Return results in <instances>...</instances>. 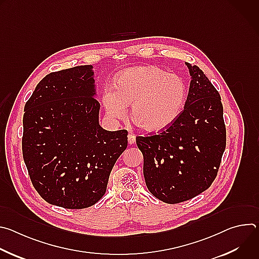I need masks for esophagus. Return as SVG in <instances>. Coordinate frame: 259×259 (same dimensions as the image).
I'll use <instances>...</instances> for the list:
<instances>
[{
  "mask_svg": "<svg viewBox=\"0 0 259 259\" xmlns=\"http://www.w3.org/2000/svg\"><path fill=\"white\" fill-rule=\"evenodd\" d=\"M135 140H136L135 135H133V134H129V135H128V143H129L130 145L133 144V143L135 142Z\"/></svg>",
  "mask_w": 259,
  "mask_h": 259,
  "instance_id": "obj_1",
  "label": "esophagus"
}]
</instances>
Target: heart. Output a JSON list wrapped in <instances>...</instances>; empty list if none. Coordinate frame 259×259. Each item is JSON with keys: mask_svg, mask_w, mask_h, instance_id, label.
<instances>
[{"mask_svg": "<svg viewBox=\"0 0 259 259\" xmlns=\"http://www.w3.org/2000/svg\"><path fill=\"white\" fill-rule=\"evenodd\" d=\"M187 100L183 80L157 66H136L122 71L102 96L106 114L123 119L131 104V121L144 131L157 132L171 125Z\"/></svg>", "mask_w": 259, "mask_h": 259, "instance_id": "obj_1", "label": "heart"}]
</instances>
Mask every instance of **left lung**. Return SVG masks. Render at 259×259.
Here are the masks:
<instances>
[{
    "label": "left lung",
    "mask_w": 259,
    "mask_h": 259,
    "mask_svg": "<svg viewBox=\"0 0 259 259\" xmlns=\"http://www.w3.org/2000/svg\"><path fill=\"white\" fill-rule=\"evenodd\" d=\"M186 64L191 83L182 113L162 133L136 137L143 155L146 187L168 204L193 199L206 191L226 150L220 95L202 69Z\"/></svg>",
    "instance_id": "left-lung-1"
}]
</instances>
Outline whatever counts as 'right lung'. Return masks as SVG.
I'll list each match as a JSON object with an SVG mask.
<instances>
[{"label":"right lung","instance_id":"add662e5","mask_svg":"<svg viewBox=\"0 0 259 259\" xmlns=\"http://www.w3.org/2000/svg\"><path fill=\"white\" fill-rule=\"evenodd\" d=\"M95 71L51 72L24 105L22 155L35 191L49 204L83 209L105 194L128 132L99 125Z\"/></svg>","mask_w":259,"mask_h":259}]
</instances>
